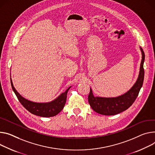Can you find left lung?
Returning a JSON list of instances; mask_svg holds the SVG:
<instances>
[{"label":"left lung","mask_w":155,"mask_h":155,"mask_svg":"<svg viewBox=\"0 0 155 155\" xmlns=\"http://www.w3.org/2000/svg\"><path fill=\"white\" fill-rule=\"evenodd\" d=\"M140 50L142 51V59L140 64L138 77L136 83L130 90L116 97H94L90 88L88 97V102L91 108L97 113L105 116L116 115L127 109L134 103L142 87L144 80L143 63L145 61V53L142 48H140Z\"/></svg>","instance_id":"1"}]
</instances>
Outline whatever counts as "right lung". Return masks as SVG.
Returning <instances> with one entry per match:
<instances>
[{
	"label": "right lung",
	"mask_w": 155,
	"mask_h": 155,
	"mask_svg": "<svg viewBox=\"0 0 155 155\" xmlns=\"http://www.w3.org/2000/svg\"><path fill=\"white\" fill-rule=\"evenodd\" d=\"M10 82L12 90L16 94L18 100L23 106L28 110L31 114L45 117H53L57 114L62 110L64 108L66 100H67V94L68 90L70 88L69 87L67 90L62 93L58 98L50 103H37L27 100L25 98L22 97L14 88L12 79L10 78Z\"/></svg>",
	"instance_id": "add662e5"
}]
</instances>
